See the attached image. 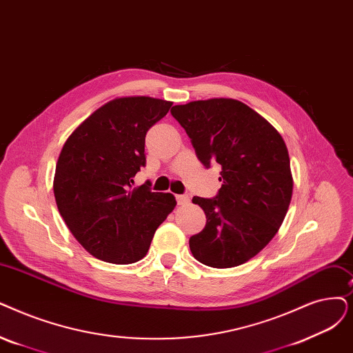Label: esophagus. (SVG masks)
I'll return each instance as SVG.
<instances>
[{
    "instance_id": "obj_1",
    "label": "esophagus",
    "mask_w": 353,
    "mask_h": 353,
    "mask_svg": "<svg viewBox=\"0 0 353 353\" xmlns=\"http://www.w3.org/2000/svg\"><path fill=\"white\" fill-rule=\"evenodd\" d=\"M176 199H177V205H180V206H185L190 202V197L188 194H179V196H176Z\"/></svg>"
}]
</instances>
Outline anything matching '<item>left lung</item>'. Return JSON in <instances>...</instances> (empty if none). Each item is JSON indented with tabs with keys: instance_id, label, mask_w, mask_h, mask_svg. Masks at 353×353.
Instances as JSON below:
<instances>
[{
	"instance_id": "left-lung-1",
	"label": "left lung",
	"mask_w": 353,
	"mask_h": 353,
	"mask_svg": "<svg viewBox=\"0 0 353 353\" xmlns=\"http://www.w3.org/2000/svg\"><path fill=\"white\" fill-rule=\"evenodd\" d=\"M172 115L190 137L197 159L222 167L218 196L192 201L203 209L206 226L190 238V251L213 268L245 264L279 232L291 202L293 174L283 137L231 98L176 105Z\"/></svg>"
}]
</instances>
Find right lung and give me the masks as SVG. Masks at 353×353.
<instances>
[{
	"label": "right lung",
	"instance_id": "add662e5",
	"mask_svg": "<svg viewBox=\"0 0 353 353\" xmlns=\"http://www.w3.org/2000/svg\"><path fill=\"white\" fill-rule=\"evenodd\" d=\"M172 105L150 97L115 98L79 124L60 151L53 179L57 209L101 261H140L176 206L172 193L151 192L148 181L132 188L145 164V134Z\"/></svg>",
	"mask_w": 353,
	"mask_h": 353
}]
</instances>
